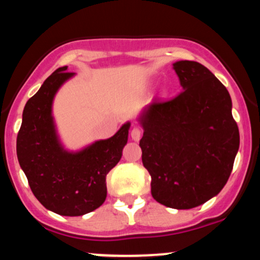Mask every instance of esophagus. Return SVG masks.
Instances as JSON below:
<instances>
[{
	"label": "esophagus",
	"mask_w": 260,
	"mask_h": 260,
	"mask_svg": "<svg viewBox=\"0 0 260 260\" xmlns=\"http://www.w3.org/2000/svg\"><path fill=\"white\" fill-rule=\"evenodd\" d=\"M131 137H132V139L134 142H138L140 139V137H142V131L139 129L138 127H134L132 131H131Z\"/></svg>",
	"instance_id": "obj_1"
}]
</instances>
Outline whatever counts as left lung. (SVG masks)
<instances>
[{
	"mask_svg": "<svg viewBox=\"0 0 260 260\" xmlns=\"http://www.w3.org/2000/svg\"><path fill=\"white\" fill-rule=\"evenodd\" d=\"M183 91L153 103L139 117V145L151 176V196L174 209H192L219 194L240 148L228 89L207 67L177 61Z\"/></svg>",
	"mask_w": 260,
	"mask_h": 260,
	"instance_id": "left-lung-1",
	"label": "left lung"
}]
</instances>
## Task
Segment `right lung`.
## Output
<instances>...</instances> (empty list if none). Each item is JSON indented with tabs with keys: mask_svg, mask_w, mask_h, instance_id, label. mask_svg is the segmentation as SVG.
<instances>
[{
	"mask_svg": "<svg viewBox=\"0 0 260 260\" xmlns=\"http://www.w3.org/2000/svg\"><path fill=\"white\" fill-rule=\"evenodd\" d=\"M74 73L67 66L49 77L26 101L17 137V156L29 186L45 208L58 215L80 216L105 202L106 175L121 160L128 140L127 122L115 136L68 151L58 138L52 116L56 92Z\"/></svg>",
	"mask_w": 260,
	"mask_h": 260,
	"instance_id": "1",
	"label": "right lung"
}]
</instances>
